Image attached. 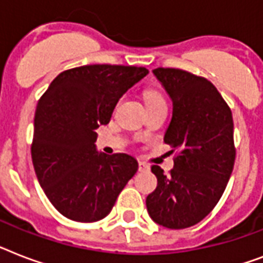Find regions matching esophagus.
Here are the masks:
<instances>
[{
    "mask_svg": "<svg viewBox=\"0 0 263 263\" xmlns=\"http://www.w3.org/2000/svg\"><path fill=\"white\" fill-rule=\"evenodd\" d=\"M150 170V166L147 165L146 162L139 161V172H148Z\"/></svg>",
    "mask_w": 263,
    "mask_h": 263,
    "instance_id": "esophagus-1",
    "label": "esophagus"
}]
</instances>
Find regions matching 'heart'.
<instances>
[{
	"label": "heart",
	"instance_id": "b5f03b06",
	"mask_svg": "<svg viewBox=\"0 0 263 263\" xmlns=\"http://www.w3.org/2000/svg\"><path fill=\"white\" fill-rule=\"evenodd\" d=\"M144 98H146V101H147V106L166 104L165 98L162 97L161 93H158L157 90H146V93H144Z\"/></svg>",
	"mask_w": 263,
	"mask_h": 263
}]
</instances>
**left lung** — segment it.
<instances>
[{"instance_id":"1","label":"left lung","mask_w":263,"mask_h":263,"mask_svg":"<svg viewBox=\"0 0 263 263\" xmlns=\"http://www.w3.org/2000/svg\"><path fill=\"white\" fill-rule=\"evenodd\" d=\"M154 76L173 102L165 143L177 150L166 176L159 166L157 189L146 198L148 215L170 230L192 227L208 215L231 177L235 162L231 109L208 80L180 69H155Z\"/></svg>"}]
</instances>
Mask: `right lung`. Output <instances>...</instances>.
<instances>
[{
	"label": "right lung",
	"instance_id": "add662e5",
	"mask_svg": "<svg viewBox=\"0 0 263 263\" xmlns=\"http://www.w3.org/2000/svg\"><path fill=\"white\" fill-rule=\"evenodd\" d=\"M147 74L135 66H81L61 72L37 102L33 167L51 204L70 220L108 216L138 172L128 154L98 153L96 129L109 123L119 100Z\"/></svg>",
	"mask_w": 263,
	"mask_h": 263
}]
</instances>
